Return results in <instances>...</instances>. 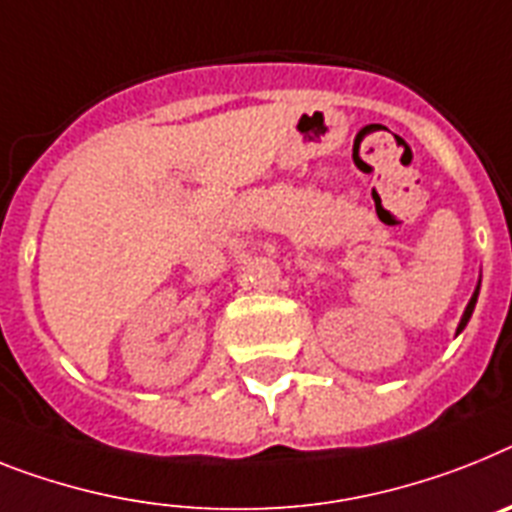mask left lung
<instances>
[{
	"mask_svg": "<svg viewBox=\"0 0 512 512\" xmlns=\"http://www.w3.org/2000/svg\"><path fill=\"white\" fill-rule=\"evenodd\" d=\"M476 299H479V286H476V291H474V296H471V302L466 304V312H463V317H461V322H458V330H455V336H458V333H461L463 328H466V322L471 320V315H474V307H476Z\"/></svg>",
	"mask_w": 512,
	"mask_h": 512,
	"instance_id": "8db88e82",
	"label": "left lung"
}]
</instances>
